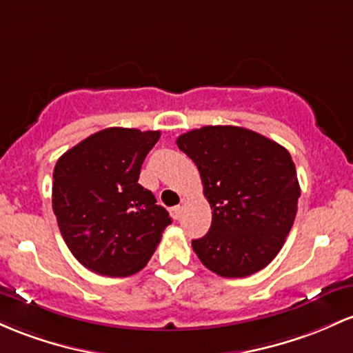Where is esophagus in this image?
<instances>
[{"label":"esophagus","mask_w":353,"mask_h":353,"mask_svg":"<svg viewBox=\"0 0 353 353\" xmlns=\"http://www.w3.org/2000/svg\"><path fill=\"white\" fill-rule=\"evenodd\" d=\"M170 216H172L174 219H181V216H183V206L170 208Z\"/></svg>","instance_id":"obj_1"}]
</instances>
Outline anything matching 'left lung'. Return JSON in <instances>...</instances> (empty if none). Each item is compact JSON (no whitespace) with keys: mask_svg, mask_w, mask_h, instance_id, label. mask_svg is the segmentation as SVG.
I'll use <instances>...</instances> for the list:
<instances>
[{"mask_svg":"<svg viewBox=\"0 0 353 353\" xmlns=\"http://www.w3.org/2000/svg\"><path fill=\"white\" fill-rule=\"evenodd\" d=\"M194 161L212 211L208 234L192 250L208 270L243 278L273 261L295 221L300 197L288 150L234 125H206L177 137Z\"/></svg>","mask_w":353,"mask_h":353,"instance_id":"left-lung-1","label":"left lung"}]
</instances>
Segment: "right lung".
Wrapping results in <instances>:
<instances>
[{"instance_id":"1","label":"right lung","mask_w":353,"mask_h":353,"mask_svg":"<svg viewBox=\"0 0 353 353\" xmlns=\"http://www.w3.org/2000/svg\"><path fill=\"white\" fill-rule=\"evenodd\" d=\"M159 130L110 127L67 150L53 170V212L68 250L103 276H129L147 265L172 221L139 184Z\"/></svg>"}]
</instances>
